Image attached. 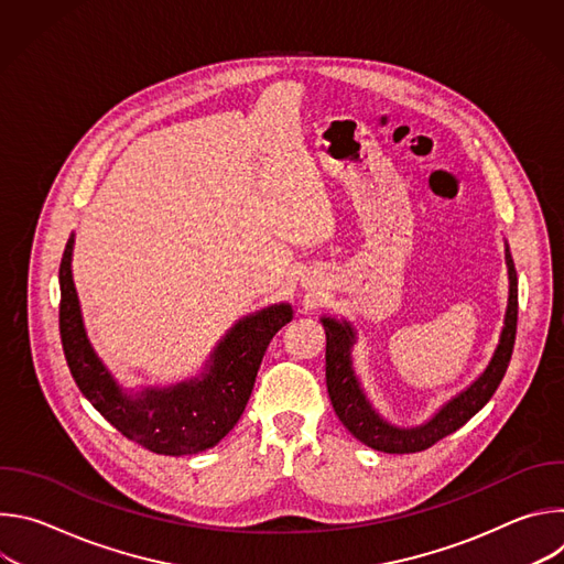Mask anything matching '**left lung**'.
Masks as SVG:
<instances>
[{
    "mask_svg": "<svg viewBox=\"0 0 564 564\" xmlns=\"http://www.w3.org/2000/svg\"><path fill=\"white\" fill-rule=\"evenodd\" d=\"M507 265H509V305L505 316V328L500 335L498 350L485 370L470 388L451 399L448 404L424 426L417 429H397L383 422L372 406L366 401L359 381L352 372L350 348L355 341L352 328L348 324H339L335 318H321L326 328V383L333 401V409L341 424L366 446L383 453H417L437 444L442 437L455 433L464 426L477 411L485 409L487 401L498 390L516 344L518 330V274L507 248Z\"/></svg>",
    "mask_w": 564,
    "mask_h": 564,
    "instance_id": "1",
    "label": "left lung"
}]
</instances>
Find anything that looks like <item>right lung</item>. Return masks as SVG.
<instances>
[{
    "mask_svg": "<svg viewBox=\"0 0 564 564\" xmlns=\"http://www.w3.org/2000/svg\"><path fill=\"white\" fill-rule=\"evenodd\" d=\"M73 236L59 263V337L68 370L94 409L127 440L158 455H192L218 444L243 415L272 337L292 321L288 303L265 307L227 333L203 379L131 397L96 357L70 276Z\"/></svg>",
    "mask_w": 564,
    "mask_h": 564,
    "instance_id": "right-lung-1",
    "label": "right lung"
}]
</instances>
